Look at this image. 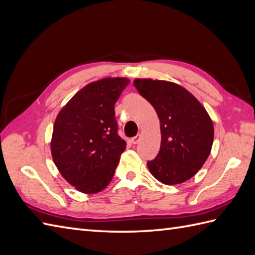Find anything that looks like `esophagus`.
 I'll return each mask as SVG.
<instances>
[{
	"instance_id": "1",
	"label": "esophagus",
	"mask_w": 255,
	"mask_h": 255,
	"mask_svg": "<svg viewBox=\"0 0 255 255\" xmlns=\"http://www.w3.org/2000/svg\"><path fill=\"white\" fill-rule=\"evenodd\" d=\"M140 138H141V135H140V134H137V135H135V137H133V138L131 139V143H132V144H137L138 142L140 141Z\"/></svg>"
}]
</instances>
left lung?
Instances as JSON below:
<instances>
[{"instance_id":"8db88e82","label":"left lung","mask_w":255,"mask_h":255,"mask_svg":"<svg viewBox=\"0 0 255 255\" xmlns=\"http://www.w3.org/2000/svg\"><path fill=\"white\" fill-rule=\"evenodd\" d=\"M139 93L154 108L161 124V147L146 163L151 174L165 185L193 177L209 157L214 127L208 112L185 88L173 82L135 79Z\"/></svg>"}]
</instances>
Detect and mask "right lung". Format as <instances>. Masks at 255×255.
<instances>
[{"label": "right lung", "mask_w": 255, "mask_h": 255, "mask_svg": "<svg viewBox=\"0 0 255 255\" xmlns=\"http://www.w3.org/2000/svg\"><path fill=\"white\" fill-rule=\"evenodd\" d=\"M130 80L104 78L77 92L58 113L51 142L52 157L70 185L97 193L115 174L126 142L118 135L114 106Z\"/></svg>", "instance_id": "right-lung-1"}]
</instances>
